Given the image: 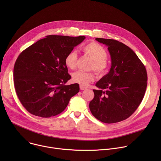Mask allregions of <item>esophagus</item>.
Here are the masks:
<instances>
[{"mask_svg": "<svg viewBox=\"0 0 161 161\" xmlns=\"http://www.w3.org/2000/svg\"><path fill=\"white\" fill-rule=\"evenodd\" d=\"M80 90H85L86 88L85 86H83V85H80Z\"/></svg>", "mask_w": 161, "mask_h": 161, "instance_id": "34e87169", "label": "esophagus"}]
</instances>
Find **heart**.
<instances>
[{
	"mask_svg": "<svg viewBox=\"0 0 161 161\" xmlns=\"http://www.w3.org/2000/svg\"><path fill=\"white\" fill-rule=\"evenodd\" d=\"M83 52L93 60L90 69H94L98 74H104L108 68L107 61L108 53L106 49L99 44L92 42L85 45L82 48ZM77 53L75 50L69 52L65 57V65L70 69H75L76 67ZM96 76L93 72H85L78 71L72 75V81L80 85L86 86L89 83L95 80Z\"/></svg>",
	"mask_w": 161,
	"mask_h": 161,
	"instance_id": "b5f03b06",
	"label": "heart"
}]
</instances>
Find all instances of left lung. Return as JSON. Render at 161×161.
I'll return each instance as SVG.
<instances>
[{"instance_id": "obj_1", "label": "left lung", "mask_w": 161, "mask_h": 161, "mask_svg": "<svg viewBox=\"0 0 161 161\" xmlns=\"http://www.w3.org/2000/svg\"><path fill=\"white\" fill-rule=\"evenodd\" d=\"M108 47L111 60L109 73L96 84L89 108L95 118L106 124L129 118L142 103L147 86L145 65L125 44L114 39L96 38Z\"/></svg>"}]
</instances>
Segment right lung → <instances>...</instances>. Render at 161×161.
<instances>
[{"mask_svg": "<svg viewBox=\"0 0 161 161\" xmlns=\"http://www.w3.org/2000/svg\"><path fill=\"white\" fill-rule=\"evenodd\" d=\"M85 39L50 35L19 55L14 66V85L19 101L30 113L42 118L55 116L79 92L78 83L65 85L71 76L64 59Z\"/></svg>", "mask_w": 161, "mask_h": 161, "instance_id": "obj_1", "label": "right lung"}]
</instances>
